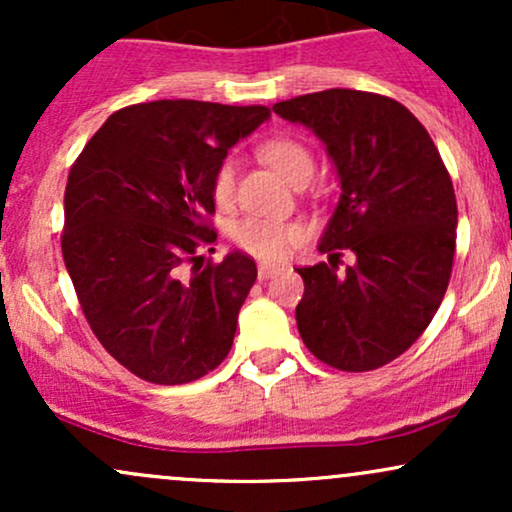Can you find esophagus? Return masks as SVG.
I'll list each match as a JSON object with an SVG mask.
<instances>
[{"instance_id": "obj_1", "label": "esophagus", "mask_w": 512, "mask_h": 512, "mask_svg": "<svg viewBox=\"0 0 512 512\" xmlns=\"http://www.w3.org/2000/svg\"><path fill=\"white\" fill-rule=\"evenodd\" d=\"M279 272H281L279 264H267V262H262L260 267H257V274H260V279H272V276H276Z\"/></svg>"}]
</instances>
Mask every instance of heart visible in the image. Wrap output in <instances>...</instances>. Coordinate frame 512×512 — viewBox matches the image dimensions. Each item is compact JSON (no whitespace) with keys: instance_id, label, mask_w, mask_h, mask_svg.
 I'll return each instance as SVG.
<instances>
[{"instance_id":"heart-1","label":"heart","mask_w":512,"mask_h":512,"mask_svg":"<svg viewBox=\"0 0 512 512\" xmlns=\"http://www.w3.org/2000/svg\"><path fill=\"white\" fill-rule=\"evenodd\" d=\"M262 156L291 185H296L303 178H310L315 170V161L310 151L298 139L291 137L269 139L262 146ZM211 195H214V202L219 207H228L233 202V195H236V158L226 156L216 166L214 178H211ZM231 238L240 250L257 257V260L279 262L289 255L291 248L301 243L303 228L298 223L267 219V216H245V219H240L231 228Z\"/></svg>"}]
</instances>
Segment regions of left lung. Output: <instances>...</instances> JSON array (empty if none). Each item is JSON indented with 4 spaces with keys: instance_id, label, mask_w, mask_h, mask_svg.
Wrapping results in <instances>:
<instances>
[{
    "instance_id": "left-lung-1",
    "label": "left lung",
    "mask_w": 512,
    "mask_h": 512,
    "mask_svg": "<svg viewBox=\"0 0 512 512\" xmlns=\"http://www.w3.org/2000/svg\"><path fill=\"white\" fill-rule=\"evenodd\" d=\"M274 113L313 129L342 185L320 240L330 264L298 269L303 344L346 373L385 366L424 334L448 291L457 228L448 168L426 127L378 93L327 88ZM342 249L357 262L339 275Z\"/></svg>"
}]
</instances>
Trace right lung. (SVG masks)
Instances as JSON below:
<instances>
[{"label": "right lung", "mask_w": 512, "mask_h": 512, "mask_svg": "<svg viewBox=\"0 0 512 512\" xmlns=\"http://www.w3.org/2000/svg\"><path fill=\"white\" fill-rule=\"evenodd\" d=\"M269 120L264 105L154 101L105 120L69 170L62 255L103 349L156 385L214 370L233 346L255 260H202L216 240L211 178L228 149Z\"/></svg>", "instance_id": "add662e5"}]
</instances>
